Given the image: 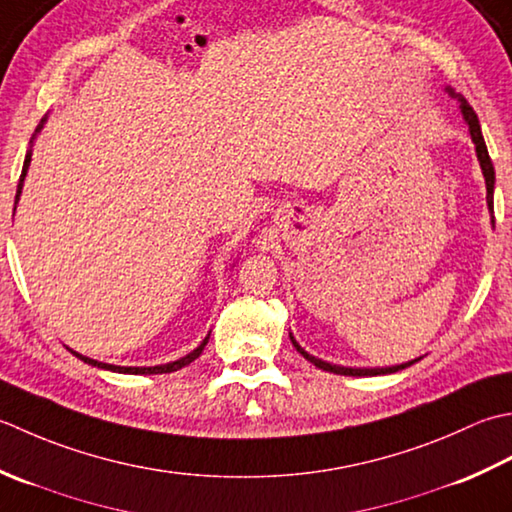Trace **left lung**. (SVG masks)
Masks as SVG:
<instances>
[{
    "mask_svg": "<svg viewBox=\"0 0 512 512\" xmlns=\"http://www.w3.org/2000/svg\"><path fill=\"white\" fill-rule=\"evenodd\" d=\"M446 95L453 97L460 101V108H462V114L464 119L468 123V130H471V139L475 143V150H477V159H479V165H482V172H484V179H486V201H488V210L493 212V187H495V170H493V161H490L488 156V150H486V143H484V137H482V128H479V119L475 110L471 108V103H468L462 95H457V92L453 88H446ZM291 342H294V347L298 349V353L305 360H309L311 364H316L318 369L322 371H329V373H338V375H384V373H395L400 369H406L411 367L413 362H406V364H400V367H387V369H349V367H338V364H329V362H322L314 356H309V353L300 347V344L294 340V336H289Z\"/></svg>",
    "mask_w": 512,
    "mask_h": 512,
    "instance_id": "obj_1",
    "label": "left lung"
}]
</instances>
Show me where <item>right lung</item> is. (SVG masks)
<instances>
[{
    "instance_id": "right-lung-1",
    "label": "right lung",
    "mask_w": 512,
    "mask_h": 512,
    "mask_svg": "<svg viewBox=\"0 0 512 512\" xmlns=\"http://www.w3.org/2000/svg\"><path fill=\"white\" fill-rule=\"evenodd\" d=\"M41 125H44V121L39 123V128L35 130V132H39L41 130ZM35 139V137H33ZM28 165H30V152L26 154V161H24V168H22V176H19V185H17V196H15V203H17V198H19V194H22V185H24V179H26V172H28ZM207 340H210V336H207L201 344H198V347L192 351V353H187L185 358H181V360H176V362H170V364H159V367H114V364H106V362H97V360H92V358H86V356H79L77 351H72L75 353V356L79 358V360H83V362H88V364H92V367H99V369H108V371H117V373H132V375H154V373H172V371H176V369H183L185 364H190V362H194L198 356H201L203 353V349H205V344H207Z\"/></svg>"
}]
</instances>
